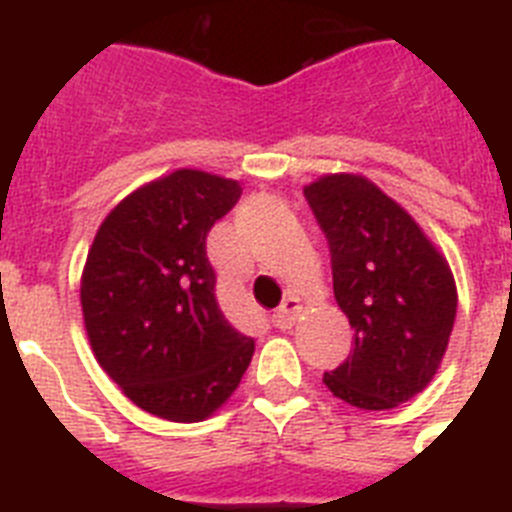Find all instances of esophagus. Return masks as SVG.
I'll return each mask as SVG.
<instances>
[{"instance_id":"34e87169","label":"esophagus","mask_w":512,"mask_h":512,"mask_svg":"<svg viewBox=\"0 0 512 512\" xmlns=\"http://www.w3.org/2000/svg\"><path fill=\"white\" fill-rule=\"evenodd\" d=\"M299 311H301L299 299L288 296V299L273 311V324L278 327V330H291L293 322H296V317H299Z\"/></svg>"}]
</instances>
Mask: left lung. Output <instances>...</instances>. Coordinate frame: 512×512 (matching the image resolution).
Returning a JSON list of instances; mask_svg holds the SVG:
<instances>
[{"label":"left lung","mask_w":512,"mask_h":512,"mask_svg":"<svg viewBox=\"0 0 512 512\" xmlns=\"http://www.w3.org/2000/svg\"><path fill=\"white\" fill-rule=\"evenodd\" d=\"M330 247L337 306L353 327V350L324 384L358 410H391L428 386L448 348L456 286L407 211L358 175L304 188Z\"/></svg>","instance_id":"left-lung-1"}]
</instances>
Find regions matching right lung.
<instances>
[{
    "label": "right lung",
    "instance_id": "obj_1",
    "mask_svg": "<svg viewBox=\"0 0 512 512\" xmlns=\"http://www.w3.org/2000/svg\"><path fill=\"white\" fill-rule=\"evenodd\" d=\"M239 195V182L177 170L118 203L87 255L82 311L97 361L164 420L211 415L255 353L224 317L206 255L208 231Z\"/></svg>",
    "mask_w": 512,
    "mask_h": 512
}]
</instances>
